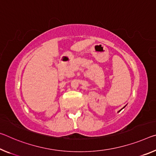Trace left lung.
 I'll list each match as a JSON object with an SVG mask.
<instances>
[{"label": "left lung", "mask_w": 156, "mask_h": 156, "mask_svg": "<svg viewBox=\"0 0 156 156\" xmlns=\"http://www.w3.org/2000/svg\"><path fill=\"white\" fill-rule=\"evenodd\" d=\"M125 108V106H124V107H123V108ZM123 108H122V109H123ZM119 110V112H120V111H121V110Z\"/></svg>", "instance_id": "left-lung-1"}]
</instances>
